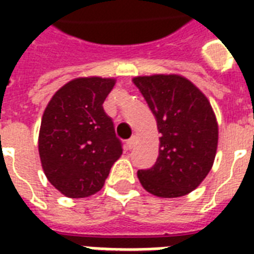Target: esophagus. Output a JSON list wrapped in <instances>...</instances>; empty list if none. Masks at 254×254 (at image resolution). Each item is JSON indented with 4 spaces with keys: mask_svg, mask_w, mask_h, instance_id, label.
<instances>
[{
    "mask_svg": "<svg viewBox=\"0 0 254 254\" xmlns=\"http://www.w3.org/2000/svg\"><path fill=\"white\" fill-rule=\"evenodd\" d=\"M134 141H136V140H134V137L129 138V140H127V149H132L133 147H134Z\"/></svg>",
    "mask_w": 254,
    "mask_h": 254,
    "instance_id": "1",
    "label": "esophagus"
}]
</instances>
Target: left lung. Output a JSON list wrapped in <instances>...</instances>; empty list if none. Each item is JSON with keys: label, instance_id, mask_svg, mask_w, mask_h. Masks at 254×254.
I'll use <instances>...</instances> for the list:
<instances>
[{"label": "left lung", "instance_id": "left-lung-1", "mask_svg": "<svg viewBox=\"0 0 254 254\" xmlns=\"http://www.w3.org/2000/svg\"><path fill=\"white\" fill-rule=\"evenodd\" d=\"M156 118L159 156L140 184L158 197H181L194 190L211 170L218 148V122L207 96L178 74L133 78Z\"/></svg>", "mask_w": 254, "mask_h": 254}]
</instances>
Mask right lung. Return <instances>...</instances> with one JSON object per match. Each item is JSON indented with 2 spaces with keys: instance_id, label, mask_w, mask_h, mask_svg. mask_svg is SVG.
Returning a JSON list of instances; mask_svg holds the SVG:
<instances>
[{
  "instance_id": "add662e5",
  "label": "right lung",
  "mask_w": 254,
  "mask_h": 254,
  "mask_svg": "<svg viewBox=\"0 0 254 254\" xmlns=\"http://www.w3.org/2000/svg\"><path fill=\"white\" fill-rule=\"evenodd\" d=\"M114 84V78H74L58 89L43 113L38 141L42 167L66 197L99 191L122 155L113 120L103 110Z\"/></svg>"
}]
</instances>
